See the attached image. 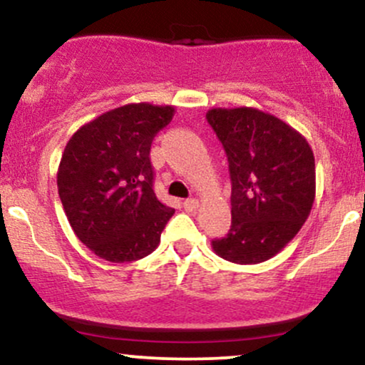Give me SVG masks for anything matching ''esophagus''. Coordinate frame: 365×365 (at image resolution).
I'll return each instance as SVG.
<instances>
[{
	"label": "esophagus",
	"instance_id": "34e87169",
	"mask_svg": "<svg viewBox=\"0 0 365 365\" xmlns=\"http://www.w3.org/2000/svg\"><path fill=\"white\" fill-rule=\"evenodd\" d=\"M183 207H185L187 211H195V209L199 207V200H197V199L183 200Z\"/></svg>",
	"mask_w": 365,
	"mask_h": 365
}]
</instances>
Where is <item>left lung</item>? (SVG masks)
Here are the masks:
<instances>
[{
    "label": "left lung",
    "mask_w": 365,
    "mask_h": 365,
    "mask_svg": "<svg viewBox=\"0 0 365 365\" xmlns=\"http://www.w3.org/2000/svg\"><path fill=\"white\" fill-rule=\"evenodd\" d=\"M207 123L228 158L232 226L212 240L235 264L271 259L302 228L316 197V163L309 142L276 116L255 108H215Z\"/></svg>",
    "instance_id": "obj_1"
}]
</instances>
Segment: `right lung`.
<instances>
[{
    "label": "right lung",
    "mask_w": 365,
    "mask_h": 365,
    "mask_svg": "<svg viewBox=\"0 0 365 365\" xmlns=\"http://www.w3.org/2000/svg\"><path fill=\"white\" fill-rule=\"evenodd\" d=\"M173 106L125 104L89 121L68 140L58 194L75 235L98 257L132 262L153 252L175 209L154 194L150 144Z\"/></svg>",
    "instance_id": "right-lung-1"
}]
</instances>
